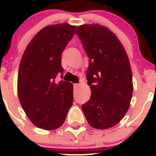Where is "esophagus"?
Listing matches in <instances>:
<instances>
[{"label":"esophagus","instance_id":"34e87169","mask_svg":"<svg viewBox=\"0 0 156 156\" xmlns=\"http://www.w3.org/2000/svg\"><path fill=\"white\" fill-rule=\"evenodd\" d=\"M79 87V84H74V88H78Z\"/></svg>","mask_w":156,"mask_h":156}]
</instances>
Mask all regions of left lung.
Returning <instances> with one entry per match:
<instances>
[{
  "label": "left lung",
  "instance_id": "obj_1",
  "mask_svg": "<svg viewBox=\"0 0 156 156\" xmlns=\"http://www.w3.org/2000/svg\"><path fill=\"white\" fill-rule=\"evenodd\" d=\"M76 33L90 59L87 71L90 99L82 105L88 124L97 129L117 125L130 107L132 72L126 51L117 36L99 24L79 26Z\"/></svg>",
  "mask_w": 156,
  "mask_h": 156
}]
</instances>
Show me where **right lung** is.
I'll return each instance as SVG.
<instances>
[{
  "label": "right lung",
  "mask_w": 156,
  "mask_h": 156,
  "mask_svg": "<svg viewBox=\"0 0 156 156\" xmlns=\"http://www.w3.org/2000/svg\"><path fill=\"white\" fill-rule=\"evenodd\" d=\"M76 26L50 25L39 31L24 51L17 80L19 100L26 115L36 127L59 128L73 102V84L55 81L63 69L61 55L75 34Z\"/></svg>",
  "instance_id": "1"
}]
</instances>
